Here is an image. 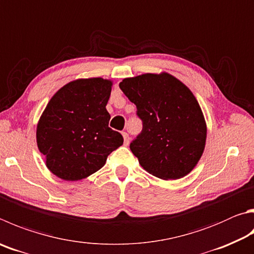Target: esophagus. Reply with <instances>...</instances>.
I'll return each mask as SVG.
<instances>
[{"mask_svg": "<svg viewBox=\"0 0 254 254\" xmlns=\"http://www.w3.org/2000/svg\"><path fill=\"white\" fill-rule=\"evenodd\" d=\"M123 135V140H124V145H127L128 142H130V137H128V134L127 132H122Z\"/></svg>", "mask_w": 254, "mask_h": 254, "instance_id": "34e87169", "label": "esophagus"}]
</instances>
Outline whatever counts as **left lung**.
<instances>
[{"label":"left lung","instance_id":"left-lung-1","mask_svg":"<svg viewBox=\"0 0 254 254\" xmlns=\"http://www.w3.org/2000/svg\"><path fill=\"white\" fill-rule=\"evenodd\" d=\"M120 89L136 105L142 132L130 144L141 167L162 180L190 173L201 159L206 123L190 89L162 72L127 77Z\"/></svg>","mask_w":254,"mask_h":254}]
</instances>
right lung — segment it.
Instances as JSON below:
<instances>
[{
    "label": "right lung",
    "instance_id": "obj_1",
    "mask_svg": "<svg viewBox=\"0 0 254 254\" xmlns=\"http://www.w3.org/2000/svg\"><path fill=\"white\" fill-rule=\"evenodd\" d=\"M112 84L102 77L79 79L50 100L36 127V143L48 169L58 178H87L123 144V136L109 127L111 115L105 107Z\"/></svg>",
    "mask_w": 254,
    "mask_h": 254
}]
</instances>
